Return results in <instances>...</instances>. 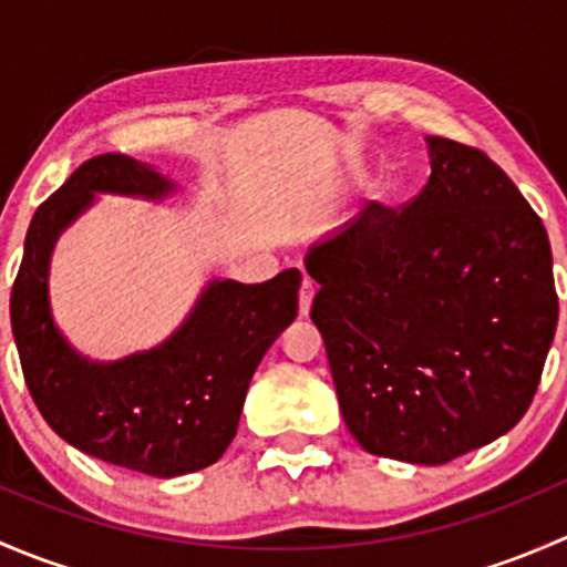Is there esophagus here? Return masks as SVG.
Returning a JSON list of instances; mask_svg holds the SVG:
<instances>
[{"mask_svg": "<svg viewBox=\"0 0 567 567\" xmlns=\"http://www.w3.org/2000/svg\"><path fill=\"white\" fill-rule=\"evenodd\" d=\"M312 299H316V282H312V279H305L299 288V312L301 316H310Z\"/></svg>", "mask_w": 567, "mask_h": 567, "instance_id": "1", "label": "esophagus"}]
</instances>
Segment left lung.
<instances>
[{"mask_svg":"<svg viewBox=\"0 0 567 567\" xmlns=\"http://www.w3.org/2000/svg\"><path fill=\"white\" fill-rule=\"evenodd\" d=\"M427 151L411 203H370L305 266L348 431L381 458L439 466L527 414L559 305L516 183L477 147L427 136Z\"/></svg>","mask_w":567,"mask_h":567,"instance_id":"obj_1","label":"left lung"}]
</instances>
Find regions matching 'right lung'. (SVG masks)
<instances>
[{"instance_id": "add662e5", "label": "right lung", "mask_w": 567, "mask_h": 567, "mask_svg": "<svg viewBox=\"0 0 567 567\" xmlns=\"http://www.w3.org/2000/svg\"><path fill=\"white\" fill-rule=\"evenodd\" d=\"M173 181L123 153L84 162L32 216L10 323L32 400L56 436L93 458L177 477L221 458L257 364L299 312V268L260 285L216 279L158 348L90 362L51 320L49 257L95 192L162 199Z\"/></svg>"}]
</instances>
